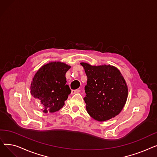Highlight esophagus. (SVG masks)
<instances>
[{
	"label": "esophagus",
	"instance_id": "obj_1",
	"mask_svg": "<svg viewBox=\"0 0 157 157\" xmlns=\"http://www.w3.org/2000/svg\"><path fill=\"white\" fill-rule=\"evenodd\" d=\"M80 92V90L79 89H76V90H72V92H71V94L73 95V94H77V93H79Z\"/></svg>",
	"mask_w": 157,
	"mask_h": 157
}]
</instances>
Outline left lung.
Returning <instances> with one entry per match:
<instances>
[{"label":"left lung","mask_w":157,"mask_h":157,"mask_svg":"<svg viewBox=\"0 0 157 157\" xmlns=\"http://www.w3.org/2000/svg\"><path fill=\"white\" fill-rule=\"evenodd\" d=\"M87 76L84 100L90 116L98 121L118 115L124 107L128 88L120 71L114 66H92L81 62Z\"/></svg>","instance_id":"obj_1"}]
</instances>
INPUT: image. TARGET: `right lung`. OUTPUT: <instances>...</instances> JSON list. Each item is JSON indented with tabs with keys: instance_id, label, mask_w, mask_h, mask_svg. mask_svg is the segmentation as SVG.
Here are the masks:
<instances>
[{
	"instance_id": "obj_1",
	"label": "right lung",
	"mask_w": 157,
	"mask_h": 157,
	"mask_svg": "<svg viewBox=\"0 0 157 157\" xmlns=\"http://www.w3.org/2000/svg\"><path fill=\"white\" fill-rule=\"evenodd\" d=\"M70 68L65 63L52 62L43 65L36 73L30 94L43 105V113H55L63 108L71 92L65 78Z\"/></svg>"
}]
</instances>
